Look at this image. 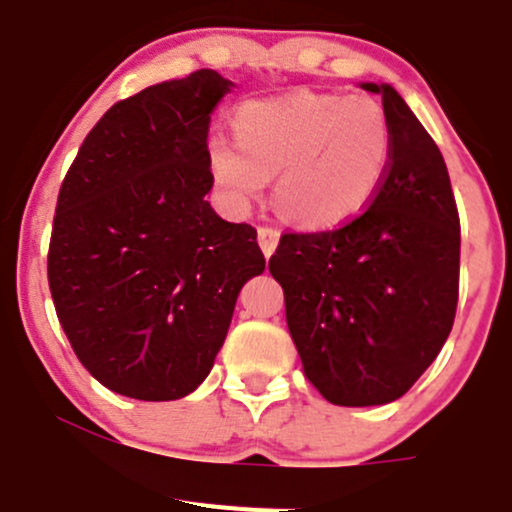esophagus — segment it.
Returning <instances> with one entry per match:
<instances>
[{"instance_id":"1","label":"esophagus","mask_w":512,"mask_h":512,"mask_svg":"<svg viewBox=\"0 0 512 512\" xmlns=\"http://www.w3.org/2000/svg\"><path fill=\"white\" fill-rule=\"evenodd\" d=\"M257 242H260L262 252H265V257L270 260V257L275 255L277 245H280V230H275V227H260V230H257Z\"/></svg>"}]
</instances>
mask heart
Returning <instances> with one entry per match:
<instances>
[{"label":"heart","mask_w":512,"mask_h":512,"mask_svg":"<svg viewBox=\"0 0 512 512\" xmlns=\"http://www.w3.org/2000/svg\"><path fill=\"white\" fill-rule=\"evenodd\" d=\"M237 141L215 136L208 160L232 210H247L275 175V203L304 230H334L359 218L384 188L394 133L384 108L364 96L292 91L247 101L235 113Z\"/></svg>","instance_id":"b5f03b06"}]
</instances>
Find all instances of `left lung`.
I'll use <instances>...</instances> for the list:
<instances>
[{"instance_id":"8db88e82","label":"left lung","mask_w":512,"mask_h":512,"mask_svg":"<svg viewBox=\"0 0 512 512\" xmlns=\"http://www.w3.org/2000/svg\"><path fill=\"white\" fill-rule=\"evenodd\" d=\"M389 178L364 215L334 232H289L270 257L304 374L337 406L401 399L451 334L461 223L441 151L391 84Z\"/></svg>"}]
</instances>
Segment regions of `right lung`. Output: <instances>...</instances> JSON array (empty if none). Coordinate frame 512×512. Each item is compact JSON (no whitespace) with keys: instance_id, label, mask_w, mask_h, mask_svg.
Wrapping results in <instances>:
<instances>
[{"instance_id":"1","label":"right lung","mask_w":512,"mask_h":512,"mask_svg":"<svg viewBox=\"0 0 512 512\" xmlns=\"http://www.w3.org/2000/svg\"><path fill=\"white\" fill-rule=\"evenodd\" d=\"M218 71L148 86L91 128L56 203L49 287L81 364L121 396L175 401L223 347L237 294L265 272L257 230L205 195Z\"/></svg>"}]
</instances>
